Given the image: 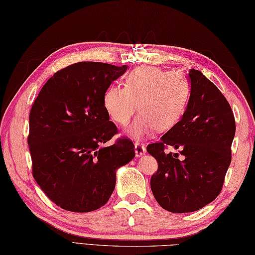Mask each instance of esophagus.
Returning <instances> with one entry per match:
<instances>
[{
  "label": "esophagus",
  "mask_w": 255,
  "mask_h": 255,
  "mask_svg": "<svg viewBox=\"0 0 255 255\" xmlns=\"http://www.w3.org/2000/svg\"><path fill=\"white\" fill-rule=\"evenodd\" d=\"M145 146L143 144H141L140 142H135L134 143V152H135V155L137 157L142 156L145 153Z\"/></svg>",
  "instance_id": "esophagus-1"
}]
</instances>
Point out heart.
<instances>
[{"mask_svg":"<svg viewBox=\"0 0 255 255\" xmlns=\"http://www.w3.org/2000/svg\"><path fill=\"white\" fill-rule=\"evenodd\" d=\"M190 97V84L179 72L158 67H139L130 73L125 87L112 85L103 96V105L117 125L126 126L138 109L141 113L127 133L141 140L154 132L166 131L179 122Z\"/></svg>","mask_w":255,"mask_h":255,"instance_id":"1","label":"heart"}]
</instances>
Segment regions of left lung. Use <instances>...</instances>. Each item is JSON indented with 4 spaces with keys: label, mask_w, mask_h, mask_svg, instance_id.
I'll list each match as a JSON object with an SVG mask.
<instances>
[{
    "label": "left lung",
    "mask_w": 255,
    "mask_h": 255,
    "mask_svg": "<svg viewBox=\"0 0 255 255\" xmlns=\"http://www.w3.org/2000/svg\"><path fill=\"white\" fill-rule=\"evenodd\" d=\"M189 80L190 98L181 120L161 141L146 146L158 164L151 190L171 213L198 211L217 198L232 162L236 132L232 108L218 88L195 69L189 72ZM166 146L179 153H165Z\"/></svg>",
    "instance_id": "left-lung-1"
}]
</instances>
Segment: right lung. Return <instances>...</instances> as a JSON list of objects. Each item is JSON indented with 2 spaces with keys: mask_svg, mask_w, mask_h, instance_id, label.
<instances>
[{
  "mask_svg": "<svg viewBox=\"0 0 255 255\" xmlns=\"http://www.w3.org/2000/svg\"><path fill=\"white\" fill-rule=\"evenodd\" d=\"M99 62H80L53 75L29 114L28 144L32 175L60 208L77 213L100 209L116 183V170L134 157V145L120 138L103 105L106 89L125 74Z\"/></svg>",
  "mask_w": 255,
  "mask_h": 255,
  "instance_id": "obj_1",
  "label": "right lung"
}]
</instances>
